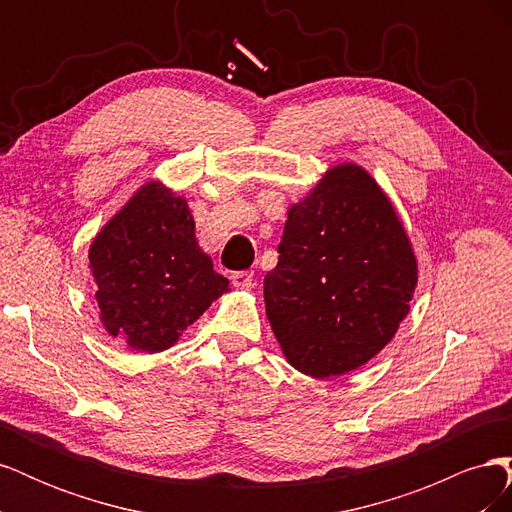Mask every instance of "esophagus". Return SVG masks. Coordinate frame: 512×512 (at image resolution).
<instances>
[{"label": "esophagus", "mask_w": 512, "mask_h": 512, "mask_svg": "<svg viewBox=\"0 0 512 512\" xmlns=\"http://www.w3.org/2000/svg\"><path fill=\"white\" fill-rule=\"evenodd\" d=\"M232 284H235L237 288H252L254 286V273L252 271L232 273Z\"/></svg>", "instance_id": "obj_1"}]
</instances>
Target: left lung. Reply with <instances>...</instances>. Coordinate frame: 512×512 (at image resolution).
Returning <instances> with one entry per match:
<instances>
[{
  "mask_svg": "<svg viewBox=\"0 0 512 512\" xmlns=\"http://www.w3.org/2000/svg\"><path fill=\"white\" fill-rule=\"evenodd\" d=\"M277 267L265 277L273 333L292 367L342 376L391 342L416 286L401 222L363 168L329 170L288 211Z\"/></svg>",
  "mask_w": 512,
  "mask_h": 512,
  "instance_id": "1",
  "label": "left lung"
}]
</instances>
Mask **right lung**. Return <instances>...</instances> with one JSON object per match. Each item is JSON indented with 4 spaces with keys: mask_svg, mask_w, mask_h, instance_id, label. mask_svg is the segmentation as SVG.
<instances>
[{
    "mask_svg": "<svg viewBox=\"0 0 512 512\" xmlns=\"http://www.w3.org/2000/svg\"><path fill=\"white\" fill-rule=\"evenodd\" d=\"M91 273L106 331L138 352L173 346L228 290L194 237L183 198L149 183L91 243Z\"/></svg>",
    "mask_w": 512,
    "mask_h": 512,
    "instance_id": "right-lung-1",
    "label": "right lung"
}]
</instances>
